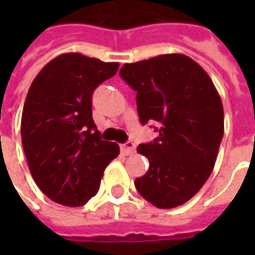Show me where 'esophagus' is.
Listing matches in <instances>:
<instances>
[{
    "mask_svg": "<svg viewBox=\"0 0 255 255\" xmlns=\"http://www.w3.org/2000/svg\"><path fill=\"white\" fill-rule=\"evenodd\" d=\"M120 149H122V153L124 155H131L135 153V144L132 142H127V143L122 144Z\"/></svg>",
    "mask_w": 255,
    "mask_h": 255,
    "instance_id": "obj_1",
    "label": "esophagus"
}]
</instances>
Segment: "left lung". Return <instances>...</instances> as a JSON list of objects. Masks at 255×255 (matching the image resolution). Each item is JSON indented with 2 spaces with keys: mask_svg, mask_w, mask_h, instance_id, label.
I'll return each mask as SVG.
<instances>
[{
  "mask_svg": "<svg viewBox=\"0 0 255 255\" xmlns=\"http://www.w3.org/2000/svg\"><path fill=\"white\" fill-rule=\"evenodd\" d=\"M120 76L136 91L140 123H158V136L136 149L150 165L135 187L155 208H176L213 171L224 135L221 98L203 68L184 54L124 64Z\"/></svg>",
  "mask_w": 255,
  "mask_h": 255,
  "instance_id": "obj_1",
  "label": "left lung"
}]
</instances>
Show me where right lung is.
Here are the masks:
<instances>
[{
	"mask_svg": "<svg viewBox=\"0 0 255 255\" xmlns=\"http://www.w3.org/2000/svg\"><path fill=\"white\" fill-rule=\"evenodd\" d=\"M119 63L65 53L47 63L31 84L21 115V143L32 179L64 206H82L120 149L101 139L93 120V93L115 76Z\"/></svg>",
	"mask_w": 255,
	"mask_h": 255,
	"instance_id": "add662e5",
	"label": "right lung"
}]
</instances>
